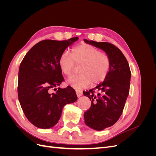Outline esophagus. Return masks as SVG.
Listing matches in <instances>:
<instances>
[{
  "mask_svg": "<svg viewBox=\"0 0 156 156\" xmlns=\"http://www.w3.org/2000/svg\"><path fill=\"white\" fill-rule=\"evenodd\" d=\"M75 92H76V94L78 98L81 97L83 95V92L81 90H76Z\"/></svg>",
  "mask_w": 156,
  "mask_h": 156,
  "instance_id": "obj_1",
  "label": "esophagus"
}]
</instances>
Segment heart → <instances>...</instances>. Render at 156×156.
<instances>
[{"mask_svg": "<svg viewBox=\"0 0 156 156\" xmlns=\"http://www.w3.org/2000/svg\"><path fill=\"white\" fill-rule=\"evenodd\" d=\"M75 63L81 64L79 69L81 73L72 75L66 83L76 89L85 88L91 82L98 84L103 81L111 68L109 56L101 53L100 49L86 44L74 47L71 54L64 52L59 58L60 68L66 75L72 74Z\"/></svg>", "mask_w": 156, "mask_h": 156, "instance_id": "b5f03b06", "label": "heart"}]
</instances>
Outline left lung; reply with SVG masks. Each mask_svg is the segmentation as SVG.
Segmentation results:
<instances>
[{
  "label": "left lung",
  "mask_w": 156,
  "mask_h": 156,
  "mask_svg": "<svg viewBox=\"0 0 156 156\" xmlns=\"http://www.w3.org/2000/svg\"><path fill=\"white\" fill-rule=\"evenodd\" d=\"M84 41L103 50L111 59L109 72L104 81L83 92L91 100L90 107L84 113V123L94 130L101 131L114 125L122 115L129 95L131 71L124 55L114 45L86 39Z\"/></svg>",
  "instance_id": "obj_1"
}]
</instances>
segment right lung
<instances>
[{"mask_svg":"<svg viewBox=\"0 0 156 156\" xmlns=\"http://www.w3.org/2000/svg\"><path fill=\"white\" fill-rule=\"evenodd\" d=\"M79 39L42 40L26 54L19 69L18 98L22 110L31 123L49 129L60 119L64 106L77 100L71 87L56 88L63 81L58 60L68 47ZM53 88L57 91L51 92Z\"/></svg>","mask_w":156,"mask_h":156,"instance_id":"obj_1","label":"right lung"}]
</instances>
